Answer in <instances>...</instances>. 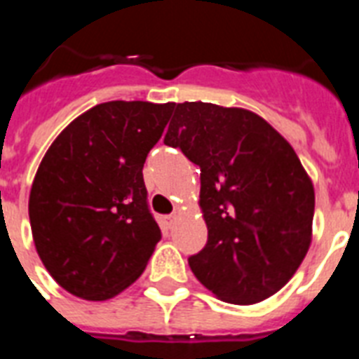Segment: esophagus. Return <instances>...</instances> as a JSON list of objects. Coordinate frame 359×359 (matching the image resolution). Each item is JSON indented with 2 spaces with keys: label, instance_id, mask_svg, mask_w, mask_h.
<instances>
[{
  "label": "esophagus",
  "instance_id": "1",
  "mask_svg": "<svg viewBox=\"0 0 359 359\" xmlns=\"http://www.w3.org/2000/svg\"><path fill=\"white\" fill-rule=\"evenodd\" d=\"M175 222H177V214H169V216H165V225H168L169 229L173 227Z\"/></svg>",
  "mask_w": 359,
  "mask_h": 359
}]
</instances>
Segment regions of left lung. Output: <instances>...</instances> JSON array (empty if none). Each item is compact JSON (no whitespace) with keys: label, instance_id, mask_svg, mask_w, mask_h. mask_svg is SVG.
I'll return each mask as SVG.
<instances>
[{"label":"left lung","instance_id":"obj_1","mask_svg":"<svg viewBox=\"0 0 359 359\" xmlns=\"http://www.w3.org/2000/svg\"><path fill=\"white\" fill-rule=\"evenodd\" d=\"M163 143L201 169L208 240L188 259L224 302L250 306L276 294L311 244L315 190L289 141L242 108L169 104Z\"/></svg>","mask_w":359,"mask_h":359}]
</instances>
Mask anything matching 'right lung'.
<instances>
[{"instance_id": "1", "label": "right lung", "mask_w": 359, "mask_h": 359, "mask_svg": "<svg viewBox=\"0 0 359 359\" xmlns=\"http://www.w3.org/2000/svg\"><path fill=\"white\" fill-rule=\"evenodd\" d=\"M169 104H98L55 137L36 169L29 222L55 281L83 300L114 298L145 270L162 238L149 210L143 163Z\"/></svg>"}]
</instances>
